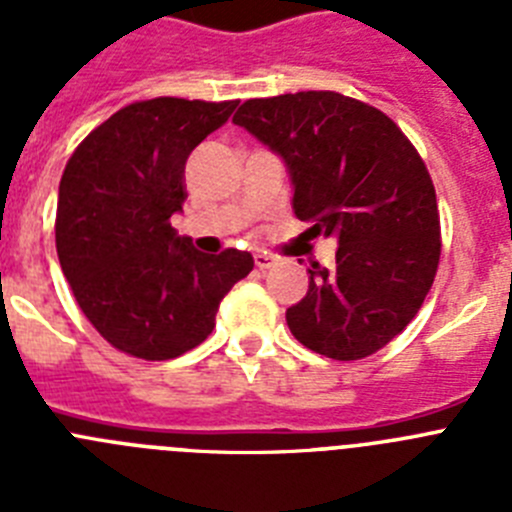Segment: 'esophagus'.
Masks as SVG:
<instances>
[{
	"label": "esophagus",
	"mask_w": 512,
	"mask_h": 512,
	"mask_svg": "<svg viewBox=\"0 0 512 512\" xmlns=\"http://www.w3.org/2000/svg\"><path fill=\"white\" fill-rule=\"evenodd\" d=\"M253 264H256V269H269L271 264H274V256H269V253L266 251H256L253 253Z\"/></svg>",
	"instance_id": "esophagus-1"
}]
</instances>
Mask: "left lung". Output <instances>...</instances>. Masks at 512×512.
I'll use <instances>...</instances> for the list:
<instances>
[{
	"label": "left lung",
	"instance_id": "1",
	"mask_svg": "<svg viewBox=\"0 0 512 512\" xmlns=\"http://www.w3.org/2000/svg\"><path fill=\"white\" fill-rule=\"evenodd\" d=\"M233 122L284 158L307 233L338 238L336 266L312 261L287 310L292 336L336 361L377 354L418 315L441 259L420 153L384 112L338 92L248 99Z\"/></svg>",
	"mask_w": 512,
	"mask_h": 512
}]
</instances>
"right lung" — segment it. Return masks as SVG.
<instances>
[{"label":"right lung","instance_id":"obj_1","mask_svg":"<svg viewBox=\"0 0 512 512\" xmlns=\"http://www.w3.org/2000/svg\"><path fill=\"white\" fill-rule=\"evenodd\" d=\"M235 104L133 102L81 140L63 169L58 261L81 312L122 354L166 361L200 346L220 300L253 269L248 251L207 256L171 228L187 200L189 153Z\"/></svg>","mask_w":512,"mask_h":512}]
</instances>
